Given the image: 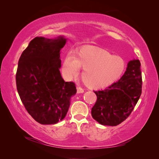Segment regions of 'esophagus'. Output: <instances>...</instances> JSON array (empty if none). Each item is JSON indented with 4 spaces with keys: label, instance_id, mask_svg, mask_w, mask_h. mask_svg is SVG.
I'll use <instances>...</instances> for the list:
<instances>
[{
    "label": "esophagus",
    "instance_id": "1",
    "mask_svg": "<svg viewBox=\"0 0 159 159\" xmlns=\"http://www.w3.org/2000/svg\"><path fill=\"white\" fill-rule=\"evenodd\" d=\"M77 92H78V93H82L84 92V89L80 87H78L77 88Z\"/></svg>",
    "mask_w": 159,
    "mask_h": 159
}]
</instances>
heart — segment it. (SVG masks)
<instances>
[{"mask_svg": "<svg viewBox=\"0 0 159 159\" xmlns=\"http://www.w3.org/2000/svg\"><path fill=\"white\" fill-rule=\"evenodd\" d=\"M80 67L84 68V83L91 89H102L117 81L125 72L126 63L122 57L114 56L107 50L97 48H84L76 56L68 53L65 57L62 73L71 80L79 74Z\"/></svg>", "mask_w": 159, "mask_h": 159, "instance_id": "1", "label": "heart"}]
</instances>
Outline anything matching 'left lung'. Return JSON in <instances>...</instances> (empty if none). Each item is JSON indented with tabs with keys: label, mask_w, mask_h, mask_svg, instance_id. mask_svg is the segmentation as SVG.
Segmentation results:
<instances>
[{
	"label": "left lung",
	"mask_w": 159,
	"mask_h": 159,
	"mask_svg": "<svg viewBox=\"0 0 159 159\" xmlns=\"http://www.w3.org/2000/svg\"><path fill=\"white\" fill-rule=\"evenodd\" d=\"M141 92V63L133 60L118 81L104 90L94 91L97 101L91 109V115L103 125L116 126L131 113Z\"/></svg>",
	"instance_id": "8db88e82"
}]
</instances>
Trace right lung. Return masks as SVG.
<instances>
[{"instance_id": "right-lung-1", "label": "right lung", "mask_w": 159, "mask_h": 159, "mask_svg": "<svg viewBox=\"0 0 159 159\" xmlns=\"http://www.w3.org/2000/svg\"><path fill=\"white\" fill-rule=\"evenodd\" d=\"M67 38L36 37L22 53L16 75L18 92L33 119L42 125L64 119L76 92L74 82L61 75L60 50Z\"/></svg>"}]
</instances>
